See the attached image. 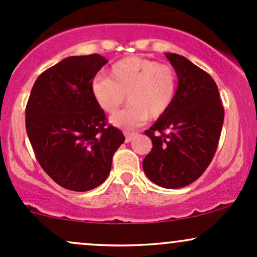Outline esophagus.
I'll use <instances>...</instances> for the list:
<instances>
[{
	"mask_svg": "<svg viewBox=\"0 0 257 257\" xmlns=\"http://www.w3.org/2000/svg\"><path fill=\"white\" fill-rule=\"evenodd\" d=\"M124 135H125V143H131L132 140H133L134 138L137 137V134H135V133H129V132H125V133H124Z\"/></svg>",
	"mask_w": 257,
	"mask_h": 257,
	"instance_id": "34e87169",
	"label": "esophagus"
}]
</instances>
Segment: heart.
Wrapping results in <instances>:
<instances>
[{"label": "heart", "instance_id": "heart-1", "mask_svg": "<svg viewBox=\"0 0 257 257\" xmlns=\"http://www.w3.org/2000/svg\"><path fill=\"white\" fill-rule=\"evenodd\" d=\"M109 78H97L91 94L98 106L113 114L125 102L131 105L111 118L120 128H134L148 118L156 119L170 109L177 92L176 70L168 64L142 57H126L115 62Z\"/></svg>", "mask_w": 257, "mask_h": 257}]
</instances>
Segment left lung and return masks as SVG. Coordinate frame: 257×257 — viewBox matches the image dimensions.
Returning <instances> with one entry per match:
<instances>
[{
	"instance_id": "left-lung-1",
	"label": "left lung",
	"mask_w": 257,
	"mask_h": 257,
	"mask_svg": "<svg viewBox=\"0 0 257 257\" xmlns=\"http://www.w3.org/2000/svg\"><path fill=\"white\" fill-rule=\"evenodd\" d=\"M178 77L176 97L165 114L145 132L152 150L143 161L148 178L162 188L189 185L213 159L224 109L218 87L205 70L177 53H166Z\"/></svg>"
}]
</instances>
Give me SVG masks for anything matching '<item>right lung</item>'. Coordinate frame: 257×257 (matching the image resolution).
<instances>
[{"mask_svg":"<svg viewBox=\"0 0 257 257\" xmlns=\"http://www.w3.org/2000/svg\"><path fill=\"white\" fill-rule=\"evenodd\" d=\"M100 55L70 56L36 79L25 126L42 170L61 187L87 191L108 177L124 135L107 125L91 94L95 75L107 63Z\"/></svg>","mask_w":257,"mask_h":257,"instance_id":"right-lung-1","label":"right lung"}]
</instances>
